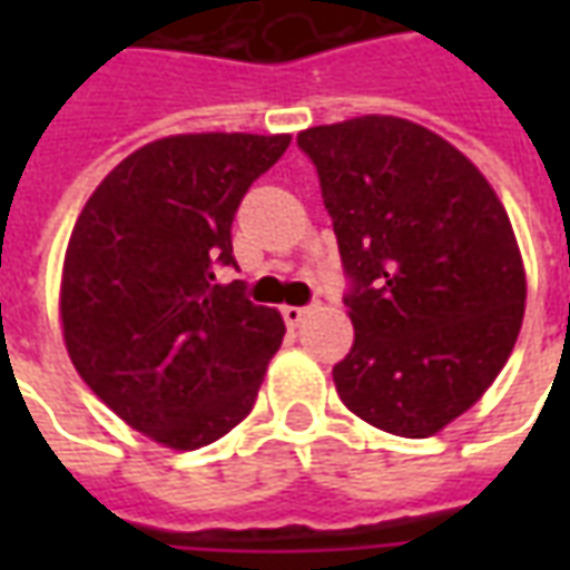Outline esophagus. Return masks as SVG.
Returning <instances> with one entry per match:
<instances>
[{
	"label": "esophagus",
	"mask_w": 570,
	"mask_h": 570,
	"mask_svg": "<svg viewBox=\"0 0 570 570\" xmlns=\"http://www.w3.org/2000/svg\"><path fill=\"white\" fill-rule=\"evenodd\" d=\"M281 314H284L286 326H298V323L305 321L308 308H298V305H284V308H281Z\"/></svg>",
	"instance_id": "obj_1"
}]
</instances>
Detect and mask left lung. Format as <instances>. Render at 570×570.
Instances as JSON below:
<instances>
[{"label": "left lung", "mask_w": 570, "mask_h": 570, "mask_svg": "<svg viewBox=\"0 0 570 570\" xmlns=\"http://www.w3.org/2000/svg\"><path fill=\"white\" fill-rule=\"evenodd\" d=\"M354 289L335 391L357 419L424 440L479 403L513 354L525 265L498 191L409 118L302 130Z\"/></svg>", "instance_id": "8db88e82"}]
</instances>
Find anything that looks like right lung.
<instances>
[{"instance_id":"right-lung-1","label":"right lung","mask_w":570,"mask_h":570,"mask_svg":"<svg viewBox=\"0 0 570 570\" xmlns=\"http://www.w3.org/2000/svg\"><path fill=\"white\" fill-rule=\"evenodd\" d=\"M289 134H174L109 170L81 207L60 277L72 366L164 449L210 445L247 419L284 342L281 311L216 284L232 219Z\"/></svg>"}]
</instances>
